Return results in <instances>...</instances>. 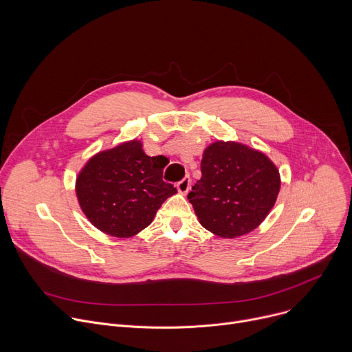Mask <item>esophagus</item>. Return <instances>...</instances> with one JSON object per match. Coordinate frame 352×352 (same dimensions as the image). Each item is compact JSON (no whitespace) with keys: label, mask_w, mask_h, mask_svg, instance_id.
I'll return each instance as SVG.
<instances>
[{"label":"esophagus","mask_w":352,"mask_h":352,"mask_svg":"<svg viewBox=\"0 0 352 352\" xmlns=\"http://www.w3.org/2000/svg\"><path fill=\"white\" fill-rule=\"evenodd\" d=\"M189 188H190V178H189V177L182 178V179L177 184V189H178V192L182 193V195H185V193L189 190Z\"/></svg>","instance_id":"34e87169"}]
</instances>
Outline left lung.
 Returning a JSON list of instances; mask_svg holds the SVG:
<instances>
[{"label": "left lung", "mask_w": 352, "mask_h": 352, "mask_svg": "<svg viewBox=\"0 0 352 352\" xmlns=\"http://www.w3.org/2000/svg\"><path fill=\"white\" fill-rule=\"evenodd\" d=\"M200 170L188 199L200 224L219 236L255 230L276 204L280 174L258 150L219 140L205 150Z\"/></svg>", "instance_id": "left-lung-1"}]
</instances>
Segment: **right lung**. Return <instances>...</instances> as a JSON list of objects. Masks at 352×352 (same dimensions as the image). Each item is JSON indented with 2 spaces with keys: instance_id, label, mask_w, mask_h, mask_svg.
I'll list each match as a JSON object with an SVG mask.
<instances>
[{
  "instance_id": "add662e5",
  "label": "right lung",
  "mask_w": 352,
  "mask_h": 352,
  "mask_svg": "<svg viewBox=\"0 0 352 352\" xmlns=\"http://www.w3.org/2000/svg\"><path fill=\"white\" fill-rule=\"evenodd\" d=\"M168 160L147 156L139 140L91 157L76 178V196L89 221L109 235L128 238L152 223L177 188L163 181Z\"/></svg>"
}]
</instances>
